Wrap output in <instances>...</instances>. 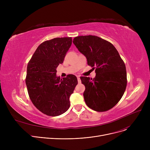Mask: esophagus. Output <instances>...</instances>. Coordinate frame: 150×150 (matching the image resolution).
Listing matches in <instances>:
<instances>
[{
	"label": "esophagus",
	"mask_w": 150,
	"mask_h": 150,
	"mask_svg": "<svg viewBox=\"0 0 150 150\" xmlns=\"http://www.w3.org/2000/svg\"><path fill=\"white\" fill-rule=\"evenodd\" d=\"M77 78H78V83H81V79H80V76H77Z\"/></svg>",
	"instance_id": "1"
}]
</instances>
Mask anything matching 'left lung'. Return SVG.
<instances>
[{"label": "left lung", "instance_id": "left-lung-1", "mask_svg": "<svg viewBox=\"0 0 150 150\" xmlns=\"http://www.w3.org/2000/svg\"><path fill=\"white\" fill-rule=\"evenodd\" d=\"M73 43L88 64L96 68L93 79L81 77L86 105L98 112L111 109L122 97L127 84L126 66L119 52L111 42L97 36H77Z\"/></svg>", "mask_w": 150, "mask_h": 150}]
</instances>
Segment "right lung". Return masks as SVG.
I'll use <instances>...</instances> for the list:
<instances>
[{"label":"right lung","mask_w":150,"mask_h":150,"mask_svg":"<svg viewBox=\"0 0 150 150\" xmlns=\"http://www.w3.org/2000/svg\"><path fill=\"white\" fill-rule=\"evenodd\" d=\"M72 38H57L38 46L27 65L25 83L30 98L41 112L58 116L70 107V97L78 84L74 75L60 78L57 68L72 44Z\"/></svg>","instance_id":"1"}]
</instances>
